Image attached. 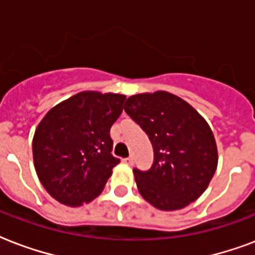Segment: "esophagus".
Instances as JSON below:
<instances>
[{
	"mask_svg": "<svg viewBox=\"0 0 255 255\" xmlns=\"http://www.w3.org/2000/svg\"><path fill=\"white\" fill-rule=\"evenodd\" d=\"M122 162L126 163V165H130V166H131V165H133V162H134V159H133V157H128V158L122 159Z\"/></svg>",
	"mask_w": 255,
	"mask_h": 255,
	"instance_id": "obj_1",
	"label": "esophagus"
}]
</instances>
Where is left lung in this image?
<instances>
[{
    "mask_svg": "<svg viewBox=\"0 0 255 255\" xmlns=\"http://www.w3.org/2000/svg\"><path fill=\"white\" fill-rule=\"evenodd\" d=\"M125 112L147 134L154 161L149 170L133 169L141 195L161 210H177L194 202L216 173L214 135L198 112L167 92L137 94Z\"/></svg>",
    "mask_w": 255,
    "mask_h": 255,
    "instance_id": "8db88e82",
    "label": "left lung"
}]
</instances>
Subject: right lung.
Here are the masks:
<instances>
[{
  "label": "right lung",
  "mask_w": 255,
  "mask_h": 255,
  "mask_svg": "<svg viewBox=\"0 0 255 255\" xmlns=\"http://www.w3.org/2000/svg\"><path fill=\"white\" fill-rule=\"evenodd\" d=\"M122 94L84 92L54 106L39 122L33 158L53 198L78 206L100 194L120 158L112 154L110 128L124 110Z\"/></svg>",
  "instance_id": "obj_1"
}]
</instances>
